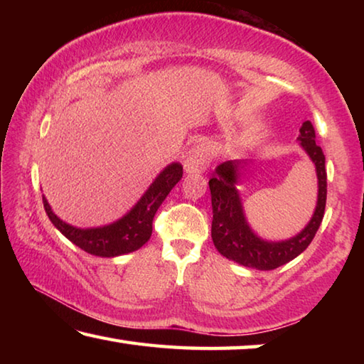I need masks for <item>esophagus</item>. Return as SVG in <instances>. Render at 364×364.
Instances as JSON below:
<instances>
[{
	"label": "esophagus",
	"mask_w": 364,
	"mask_h": 364,
	"mask_svg": "<svg viewBox=\"0 0 364 364\" xmlns=\"http://www.w3.org/2000/svg\"><path fill=\"white\" fill-rule=\"evenodd\" d=\"M210 164V156L205 146L197 144L191 147L184 157V170L186 173H204Z\"/></svg>",
	"instance_id": "obj_1"
}]
</instances>
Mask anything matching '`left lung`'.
Wrapping results in <instances>:
<instances>
[{
  "label": "left lung",
  "instance_id": "left-lung-1",
  "mask_svg": "<svg viewBox=\"0 0 364 364\" xmlns=\"http://www.w3.org/2000/svg\"><path fill=\"white\" fill-rule=\"evenodd\" d=\"M297 141L301 149L315 165L318 178V199L310 221L295 236L284 241H267L252 230L245 218L241 194L237 191L241 170L247 165L242 160H228L215 168V175L208 181L212 194V239L217 250L228 260L242 267L269 271L294 260L304 252L315 237L321 225L328 194L326 176V157L316 144V134L311 122H304Z\"/></svg>",
  "mask_w": 364,
  "mask_h": 364
}]
</instances>
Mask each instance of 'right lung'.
<instances>
[{
    "label": "right lung",
    "instance_id": "right-lung-1",
    "mask_svg": "<svg viewBox=\"0 0 364 364\" xmlns=\"http://www.w3.org/2000/svg\"><path fill=\"white\" fill-rule=\"evenodd\" d=\"M181 178L183 165L180 162H171L156 176V180L151 183V186L130 210L114 223L104 226L78 228L65 223L53 212L45 196H43V205L51 223L70 242L91 255L112 258L138 250L149 241L154 215Z\"/></svg>",
    "mask_w": 364,
    "mask_h": 364
}]
</instances>
